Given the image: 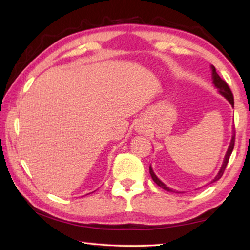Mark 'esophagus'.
I'll use <instances>...</instances> for the list:
<instances>
[{
    "instance_id": "obj_1",
    "label": "esophagus",
    "mask_w": 250,
    "mask_h": 250,
    "mask_svg": "<svg viewBox=\"0 0 250 250\" xmlns=\"http://www.w3.org/2000/svg\"><path fill=\"white\" fill-rule=\"evenodd\" d=\"M137 130H138V132H140V133L145 132V128H143V126H138Z\"/></svg>"
}]
</instances>
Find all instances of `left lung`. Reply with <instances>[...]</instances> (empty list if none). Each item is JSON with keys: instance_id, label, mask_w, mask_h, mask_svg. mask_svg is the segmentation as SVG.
<instances>
[{"instance_id": "8db88e82", "label": "left lung", "mask_w": 250, "mask_h": 250, "mask_svg": "<svg viewBox=\"0 0 250 250\" xmlns=\"http://www.w3.org/2000/svg\"><path fill=\"white\" fill-rule=\"evenodd\" d=\"M210 68H211V77H213V83L215 84V87H216L217 89H218L219 94L225 97V98H226L228 101H229L232 107H234V96H232V92H231V90H230V88L228 87V84L226 83L225 80H223L221 77H219V75L216 73V69H215V67H214L213 65L210 66ZM234 129H235V128H234ZM234 146H235V131H234V134H232V137H231L230 145H229V146H228V150H227V152H226L225 158H224V162H223V164H222L221 170H219V172L217 173V175L214 177L213 181H211L210 183H213V182L218 181V180L221 179V177L223 176L224 171H225V168H226V167H227L228 160H229V156H230V154H231V152H232V150H234ZM150 174H151L152 180H153V181L155 182V183L160 186V188H162L163 189H166V191L172 192L171 188H168L167 186L163 183V182H161V181L158 179V177H156V175L154 174L153 170H152L151 166H150Z\"/></svg>"}]
</instances>
